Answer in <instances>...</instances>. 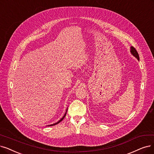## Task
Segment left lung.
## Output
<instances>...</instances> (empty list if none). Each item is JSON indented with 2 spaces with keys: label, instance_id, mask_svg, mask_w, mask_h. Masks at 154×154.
I'll return each instance as SVG.
<instances>
[{
  "label": "left lung",
  "instance_id": "obj_1",
  "mask_svg": "<svg viewBox=\"0 0 154 154\" xmlns=\"http://www.w3.org/2000/svg\"><path fill=\"white\" fill-rule=\"evenodd\" d=\"M131 54L133 55V56H134L135 57H137V58L138 59V60L140 59L138 53L137 52V51L136 49H135V48H134L133 47H131Z\"/></svg>",
  "mask_w": 154,
  "mask_h": 154
}]
</instances>
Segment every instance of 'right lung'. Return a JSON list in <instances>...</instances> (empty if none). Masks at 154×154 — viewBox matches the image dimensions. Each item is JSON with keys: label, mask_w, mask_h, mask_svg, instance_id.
<instances>
[{"label": "right lung", "mask_w": 154, "mask_h": 154, "mask_svg": "<svg viewBox=\"0 0 154 154\" xmlns=\"http://www.w3.org/2000/svg\"><path fill=\"white\" fill-rule=\"evenodd\" d=\"M66 112H67V110H66ZM66 113H65V114H64V116H63V118H61V119H60V120H59V121H58V122H56V123H55V124H53V125H50V126H54V125H57V124H58V123H59V122H60V121H63V119H64V117H65V116H66Z\"/></svg>", "instance_id": "add662e5"}]
</instances>
